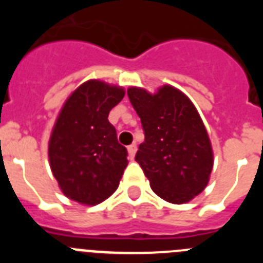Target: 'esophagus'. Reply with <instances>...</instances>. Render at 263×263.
<instances>
[{"label": "esophagus", "mask_w": 263, "mask_h": 263, "mask_svg": "<svg viewBox=\"0 0 263 263\" xmlns=\"http://www.w3.org/2000/svg\"><path fill=\"white\" fill-rule=\"evenodd\" d=\"M136 152H137V146L134 145H130L129 147H127V153H129V157L132 158V159H133L134 158V155H136Z\"/></svg>", "instance_id": "1"}]
</instances>
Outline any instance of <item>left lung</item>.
<instances>
[{
    "label": "left lung",
    "instance_id": "1",
    "mask_svg": "<svg viewBox=\"0 0 263 263\" xmlns=\"http://www.w3.org/2000/svg\"><path fill=\"white\" fill-rule=\"evenodd\" d=\"M127 96L145 132L136 160L152 190L168 203H188L204 191L213 167L212 145L196 108L171 85L155 93L130 87Z\"/></svg>",
    "mask_w": 263,
    "mask_h": 263
}]
</instances>
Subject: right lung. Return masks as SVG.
<instances>
[{"label": "right lung", "instance_id": "add662e5", "mask_svg": "<svg viewBox=\"0 0 263 263\" xmlns=\"http://www.w3.org/2000/svg\"><path fill=\"white\" fill-rule=\"evenodd\" d=\"M124 96L122 87L88 80L63 105L48 142V159L71 200L96 205L117 190L129 162L108 116Z\"/></svg>", "mask_w": 263, "mask_h": 263}]
</instances>
